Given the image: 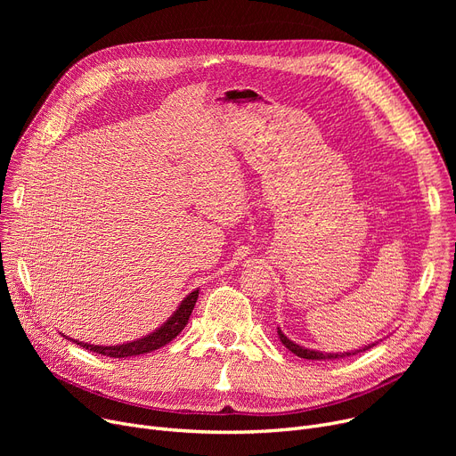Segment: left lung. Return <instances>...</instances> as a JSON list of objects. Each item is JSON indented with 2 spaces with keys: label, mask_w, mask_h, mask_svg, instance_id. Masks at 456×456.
<instances>
[{
  "label": "left lung",
  "mask_w": 456,
  "mask_h": 456,
  "mask_svg": "<svg viewBox=\"0 0 456 456\" xmlns=\"http://www.w3.org/2000/svg\"><path fill=\"white\" fill-rule=\"evenodd\" d=\"M277 332H279V338L281 342L284 344L286 349H290L294 354L301 356V358H306V361H340V358H346V356H351V354H356V353H362L366 349H371L375 344L364 347V349H358V351H351V353H322V351H314V349H305L297 344H294L290 338L284 337V332L277 327Z\"/></svg>",
  "instance_id": "obj_1"
}]
</instances>
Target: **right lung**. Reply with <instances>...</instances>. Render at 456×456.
<instances>
[{
  "instance_id": "add662e5",
  "label": "right lung",
  "mask_w": 456,
  "mask_h": 456,
  "mask_svg": "<svg viewBox=\"0 0 456 456\" xmlns=\"http://www.w3.org/2000/svg\"><path fill=\"white\" fill-rule=\"evenodd\" d=\"M198 296H200V290H194L191 294H188L183 299V303L179 305V308L172 314L170 320H167L162 327H159L155 332L148 334V337H143V338H138L134 342H127V344H122V346H92V344L77 342V340H71V338H68V340L76 342L77 346H81L88 351L100 353V354H105V356H112V358H126V356L151 353V351H155V349H159L166 344H170L177 337V334L186 327L191 310H194V306H196ZM62 337H64V334H62Z\"/></svg>"
}]
</instances>
